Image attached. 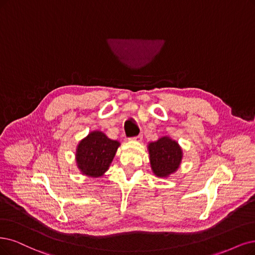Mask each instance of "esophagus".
<instances>
[{
	"mask_svg": "<svg viewBox=\"0 0 255 255\" xmlns=\"http://www.w3.org/2000/svg\"><path fill=\"white\" fill-rule=\"evenodd\" d=\"M132 139H134V140H137V142H140V140L143 139V134H142V133H139L138 135H136V136H133V137H132Z\"/></svg>",
	"mask_w": 255,
	"mask_h": 255,
	"instance_id": "esophagus-1",
	"label": "esophagus"
}]
</instances>
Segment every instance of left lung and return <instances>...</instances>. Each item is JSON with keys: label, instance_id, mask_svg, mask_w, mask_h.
<instances>
[{"label": "left lung", "instance_id": "left-lung-1", "mask_svg": "<svg viewBox=\"0 0 255 255\" xmlns=\"http://www.w3.org/2000/svg\"><path fill=\"white\" fill-rule=\"evenodd\" d=\"M148 150L152 171L158 177H167L175 172L182 162V148L169 136L150 143Z\"/></svg>", "mask_w": 255, "mask_h": 255}]
</instances>
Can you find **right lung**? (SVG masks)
I'll return each mask as SVG.
<instances>
[{
	"label": "right lung",
	"mask_w": 255,
	"mask_h": 255,
	"mask_svg": "<svg viewBox=\"0 0 255 255\" xmlns=\"http://www.w3.org/2000/svg\"><path fill=\"white\" fill-rule=\"evenodd\" d=\"M120 146L101 131H92L83 138L77 148V164L83 174L99 177L105 173Z\"/></svg>",
	"instance_id": "add662e5"
}]
</instances>
